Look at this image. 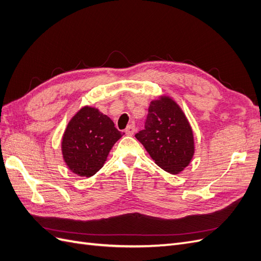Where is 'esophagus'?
Wrapping results in <instances>:
<instances>
[{
  "mask_svg": "<svg viewBox=\"0 0 261 261\" xmlns=\"http://www.w3.org/2000/svg\"><path fill=\"white\" fill-rule=\"evenodd\" d=\"M135 130H136V128H135V125H134V124H130V125H128V126H127V127H126L125 133H126V135H127V136H133V135H134V133H135Z\"/></svg>",
  "mask_w": 261,
  "mask_h": 261,
  "instance_id": "obj_1",
  "label": "esophagus"
}]
</instances>
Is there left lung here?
Listing matches in <instances>:
<instances>
[{
	"label": "left lung",
	"mask_w": 261,
	"mask_h": 261,
	"mask_svg": "<svg viewBox=\"0 0 261 261\" xmlns=\"http://www.w3.org/2000/svg\"><path fill=\"white\" fill-rule=\"evenodd\" d=\"M135 137L154 163L170 174H179L192 162L193 128L177 102L167 94L150 102L146 128Z\"/></svg>",
	"instance_id": "obj_1"
}]
</instances>
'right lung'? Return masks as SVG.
Segmentation results:
<instances>
[{
    "instance_id": "right-lung-1",
    "label": "right lung",
    "mask_w": 261,
    "mask_h": 261,
    "mask_svg": "<svg viewBox=\"0 0 261 261\" xmlns=\"http://www.w3.org/2000/svg\"><path fill=\"white\" fill-rule=\"evenodd\" d=\"M123 133L97 108L85 106L70 118L61 141L67 168L81 177H90L103 167Z\"/></svg>"
}]
</instances>
